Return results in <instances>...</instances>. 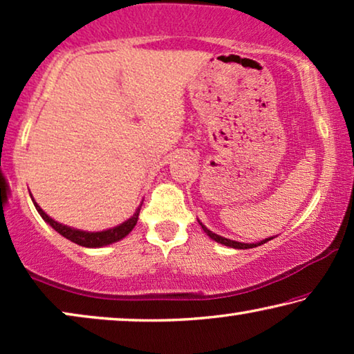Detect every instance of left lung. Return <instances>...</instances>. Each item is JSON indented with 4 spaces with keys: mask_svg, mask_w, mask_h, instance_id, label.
Listing matches in <instances>:
<instances>
[{
    "mask_svg": "<svg viewBox=\"0 0 354 354\" xmlns=\"http://www.w3.org/2000/svg\"><path fill=\"white\" fill-rule=\"evenodd\" d=\"M200 224H201V222H200ZM201 227H203V230H205L206 234L209 235V239L216 240L217 243H222V245H225V246H230V248H236V250H248V248H254V246H258V245H264L266 241L272 240V239H266V240L261 241V243H240V241H234V240L224 239V236H221V235H216V234H212V232H211V230H207L206 227L203 225V224H201Z\"/></svg>",
    "mask_w": 354,
    "mask_h": 354,
    "instance_id": "8db88e82",
    "label": "left lung"
}]
</instances>
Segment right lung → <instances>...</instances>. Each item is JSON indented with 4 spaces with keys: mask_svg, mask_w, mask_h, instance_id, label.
<instances>
[{
    "mask_svg": "<svg viewBox=\"0 0 354 354\" xmlns=\"http://www.w3.org/2000/svg\"><path fill=\"white\" fill-rule=\"evenodd\" d=\"M33 205H35L37 211L40 212V216L43 217V221H46L48 224H50L53 229L57 232V234H61L62 236H66L67 240L74 241V243H77V245L85 246V248H100V246L114 243V241L124 239L125 235H129L130 232H132L135 224H137L138 214H140V207H138L137 212H135V214L130 217L129 221H125L124 224L114 227V229L103 230V232H84V230L71 229V227L62 225V224H59V222L53 221L51 217L48 216L46 212L43 211L40 206L37 205L35 201H33Z\"/></svg>",
    "mask_w": 354,
    "mask_h": 354,
    "instance_id": "1",
    "label": "right lung"
}]
</instances>
